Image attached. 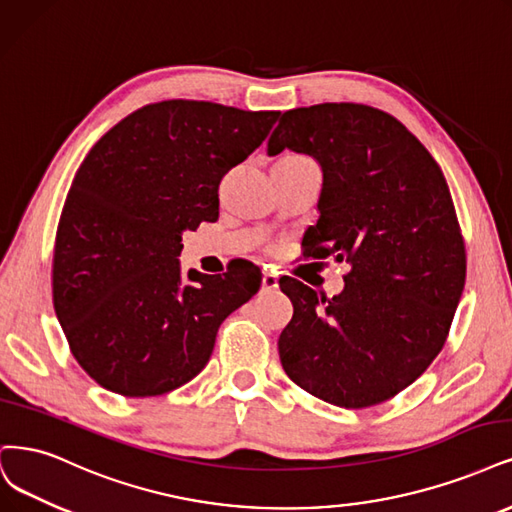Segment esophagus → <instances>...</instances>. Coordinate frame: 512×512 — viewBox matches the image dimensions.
<instances>
[{"mask_svg": "<svg viewBox=\"0 0 512 512\" xmlns=\"http://www.w3.org/2000/svg\"><path fill=\"white\" fill-rule=\"evenodd\" d=\"M279 288V281H277V275L275 273H271V271H267L262 275V290H277Z\"/></svg>", "mask_w": 512, "mask_h": 512, "instance_id": "obj_1", "label": "esophagus"}]
</instances>
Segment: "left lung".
<instances>
[{
  "label": "left lung",
  "instance_id": "1",
  "mask_svg": "<svg viewBox=\"0 0 512 512\" xmlns=\"http://www.w3.org/2000/svg\"><path fill=\"white\" fill-rule=\"evenodd\" d=\"M313 156L320 218L303 237L311 258L349 262L326 298L284 277L292 305L279 360L305 392L345 409L394 398L443 349L466 281V250L443 171L400 120L362 103L281 114L269 156Z\"/></svg>",
  "mask_w": 512,
  "mask_h": 512
}]
</instances>
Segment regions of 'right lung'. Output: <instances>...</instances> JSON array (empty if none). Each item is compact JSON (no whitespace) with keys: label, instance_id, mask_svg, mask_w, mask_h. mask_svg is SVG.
I'll return each mask as SVG.
<instances>
[{"label":"right lung","instance_id":"1","mask_svg":"<svg viewBox=\"0 0 512 512\" xmlns=\"http://www.w3.org/2000/svg\"><path fill=\"white\" fill-rule=\"evenodd\" d=\"M279 112L211 101L150 103L86 154L61 211L52 303L78 364L127 398L167 394L209 362L220 324L258 292L250 262L222 275L178 256L184 231L218 220V186Z\"/></svg>","mask_w":512,"mask_h":512}]
</instances>
